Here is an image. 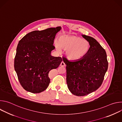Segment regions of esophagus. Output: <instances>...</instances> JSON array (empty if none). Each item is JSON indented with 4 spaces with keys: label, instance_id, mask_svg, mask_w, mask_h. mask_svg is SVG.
<instances>
[{
    "label": "esophagus",
    "instance_id": "esophagus-1",
    "mask_svg": "<svg viewBox=\"0 0 122 122\" xmlns=\"http://www.w3.org/2000/svg\"><path fill=\"white\" fill-rule=\"evenodd\" d=\"M60 66H66V65H65V63L62 61V62L61 63V64H60Z\"/></svg>",
    "mask_w": 122,
    "mask_h": 122
}]
</instances>
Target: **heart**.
<instances>
[{
    "label": "heart",
    "mask_w": 122,
    "mask_h": 122,
    "mask_svg": "<svg viewBox=\"0 0 122 122\" xmlns=\"http://www.w3.org/2000/svg\"><path fill=\"white\" fill-rule=\"evenodd\" d=\"M55 46L58 50H60V47L66 50L67 57L72 60H78L82 58L88 53L90 47L88 41L75 35L60 37L58 43L56 41Z\"/></svg>",
    "instance_id": "1"
}]
</instances>
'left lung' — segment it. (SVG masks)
I'll return each mask as SVG.
<instances>
[{"instance_id":"left-lung-1","label":"left lung","mask_w":122,"mask_h":122,"mask_svg":"<svg viewBox=\"0 0 122 122\" xmlns=\"http://www.w3.org/2000/svg\"><path fill=\"white\" fill-rule=\"evenodd\" d=\"M82 36L90 43L88 53L78 60L63 58L66 65L68 88L77 96H86L99 88L108 67L105 50L93 38Z\"/></svg>"}]
</instances>
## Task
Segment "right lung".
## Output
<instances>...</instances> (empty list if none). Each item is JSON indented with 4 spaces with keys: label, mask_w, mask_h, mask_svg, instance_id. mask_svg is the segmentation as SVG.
<instances>
[{
    "label": "right lung",
    "mask_w": 122,
    "mask_h": 122,
    "mask_svg": "<svg viewBox=\"0 0 122 122\" xmlns=\"http://www.w3.org/2000/svg\"><path fill=\"white\" fill-rule=\"evenodd\" d=\"M60 26L32 31L25 35L17 45L14 66L18 80L27 91L39 93L45 90L50 82L48 74L57 68L60 57L51 55L56 34Z\"/></svg>",
    "instance_id": "add662e5"
}]
</instances>
